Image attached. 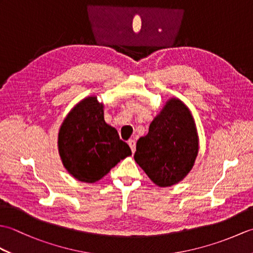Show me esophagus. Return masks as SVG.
<instances>
[{
    "instance_id": "esophagus-1",
    "label": "esophagus",
    "mask_w": 253,
    "mask_h": 253,
    "mask_svg": "<svg viewBox=\"0 0 253 253\" xmlns=\"http://www.w3.org/2000/svg\"><path fill=\"white\" fill-rule=\"evenodd\" d=\"M128 144H129L132 153H135V151H136V141L133 140V139H129V140H128Z\"/></svg>"
}]
</instances>
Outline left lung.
I'll return each mask as SVG.
<instances>
[{
    "label": "left lung",
    "instance_id": "1",
    "mask_svg": "<svg viewBox=\"0 0 253 253\" xmlns=\"http://www.w3.org/2000/svg\"><path fill=\"white\" fill-rule=\"evenodd\" d=\"M195 122L184 103L169 100L137 141L133 155L154 184L171 186L189 173L198 154Z\"/></svg>",
    "mask_w": 253,
    "mask_h": 253
}]
</instances>
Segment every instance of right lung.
Instances as JSON below:
<instances>
[{
    "instance_id": "1",
    "label": "right lung",
    "mask_w": 253,
    "mask_h": 253,
    "mask_svg": "<svg viewBox=\"0 0 253 253\" xmlns=\"http://www.w3.org/2000/svg\"><path fill=\"white\" fill-rule=\"evenodd\" d=\"M58 151L68 173L85 182L98 181L131 155L129 146L105 123L95 96L83 100L67 115L58 133Z\"/></svg>"
}]
</instances>
